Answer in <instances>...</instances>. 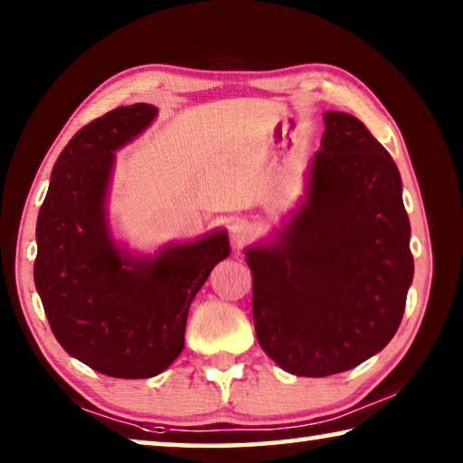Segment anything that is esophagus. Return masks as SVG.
Masks as SVG:
<instances>
[{
	"instance_id": "34e87169",
	"label": "esophagus",
	"mask_w": 463,
	"mask_h": 463,
	"mask_svg": "<svg viewBox=\"0 0 463 463\" xmlns=\"http://www.w3.org/2000/svg\"><path fill=\"white\" fill-rule=\"evenodd\" d=\"M245 226H242V224H234L232 226V237L234 239H242V237H245Z\"/></svg>"
}]
</instances>
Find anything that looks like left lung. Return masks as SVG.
I'll return each instance as SVG.
<instances>
[{
    "label": "left lung",
    "instance_id": "obj_1",
    "mask_svg": "<svg viewBox=\"0 0 463 463\" xmlns=\"http://www.w3.org/2000/svg\"><path fill=\"white\" fill-rule=\"evenodd\" d=\"M308 203L279 245L247 250L261 349L286 372L323 378L396 335L412 281L411 222L390 153L355 116L325 114Z\"/></svg>",
    "mask_w": 463,
    "mask_h": 463
}]
</instances>
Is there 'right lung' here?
Returning <instances> with one entry per match:
<instances>
[{
    "mask_svg": "<svg viewBox=\"0 0 463 463\" xmlns=\"http://www.w3.org/2000/svg\"><path fill=\"white\" fill-rule=\"evenodd\" d=\"M151 104L116 108L77 132L52 167L38 213L34 284L61 347L112 378H153L184 349L187 310L229 237L135 261L109 239L104 198L114 151L155 118Z\"/></svg>",
    "mask_w": 463,
    "mask_h": 463,
    "instance_id": "right-lung-1",
    "label": "right lung"
}]
</instances>
